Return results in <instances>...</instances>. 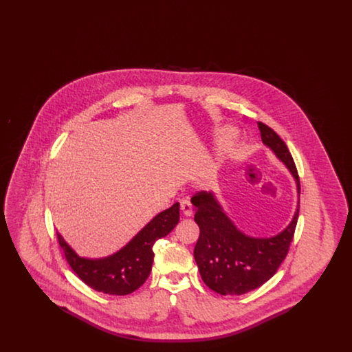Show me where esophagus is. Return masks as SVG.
I'll use <instances>...</instances> for the list:
<instances>
[{
	"instance_id": "esophagus-1",
	"label": "esophagus",
	"mask_w": 352,
	"mask_h": 352,
	"mask_svg": "<svg viewBox=\"0 0 352 352\" xmlns=\"http://www.w3.org/2000/svg\"><path fill=\"white\" fill-rule=\"evenodd\" d=\"M181 210L184 217H191L192 215V206L188 201H181Z\"/></svg>"
}]
</instances>
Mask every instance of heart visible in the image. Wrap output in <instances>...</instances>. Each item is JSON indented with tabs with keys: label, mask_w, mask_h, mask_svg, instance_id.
Instances as JSON below:
<instances>
[{
	"label": "heart",
	"mask_w": 352,
	"mask_h": 352,
	"mask_svg": "<svg viewBox=\"0 0 352 352\" xmlns=\"http://www.w3.org/2000/svg\"><path fill=\"white\" fill-rule=\"evenodd\" d=\"M234 129L230 125H224L221 128H219L218 134L219 140H226L228 137H231L234 134ZM243 155V144L240 141H234L230 146H228V157L232 160H239Z\"/></svg>",
	"instance_id": "1"
}]
</instances>
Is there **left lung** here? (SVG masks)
I'll return each instance as SVG.
<instances>
[{"label":"left lung","instance_id":"left-lung-1","mask_svg":"<svg viewBox=\"0 0 352 352\" xmlns=\"http://www.w3.org/2000/svg\"><path fill=\"white\" fill-rule=\"evenodd\" d=\"M261 141L284 164L296 181L298 201L290 223L270 237L244 234L228 217L214 191H201L191 198L194 220L201 234L194 258L201 280L221 296H240L265 284L284 261L293 240L300 212V179L284 141L265 124H257Z\"/></svg>","mask_w":352,"mask_h":352}]
</instances>
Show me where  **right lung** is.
<instances>
[{
    "label": "right lung",
    "mask_w": 352,
    "mask_h": 352,
    "mask_svg": "<svg viewBox=\"0 0 352 352\" xmlns=\"http://www.w3.org/2000/svg\"><path fill=\"white\" fill-rule=\"evenodd\" d=\"M179 221V203L160 212L118 252L88 258L79 256L58 232L59 245L78 277L96 292L111 296H126L137 290L151 274L154 243L170 234Z\"/></svg>",
    "instance_id": "1"
}]
</instances>
